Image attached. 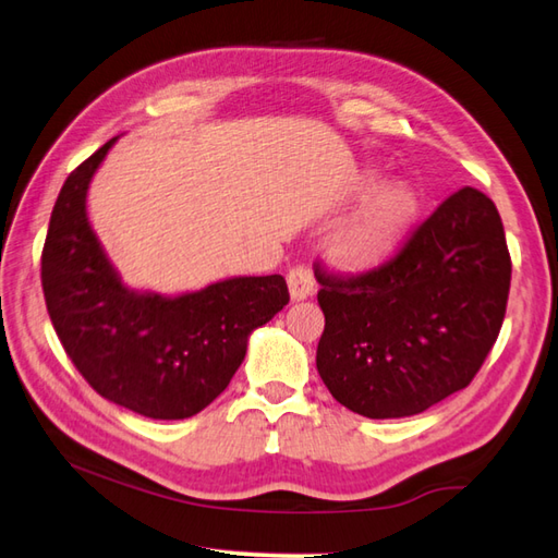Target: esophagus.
<instances>
[{
  "label": "esophagus",
  "instance_id": "34e87169",
  "mask_svg": "<svg viewBox=\"0 0 558 558\" xmlns=\"http://www.w3.org/2000/svg\"><path fill=\"white\" fill-rule=\"evenodd\" d=\"M288 288H290V298L292 302H302L306 298H312L314 294V276L312 270L306 266H294L290 272H288Z\"/></svg>",
  "mask_w": 558,
  "mask_h": 558
}]
</instances>
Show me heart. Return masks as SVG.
Listing matches in <instances>:
<instances>
[{
  "instance_id": "obj_1",
  "label": "heart",
  "mask_w": 558,
  "mask_h": 558,
  "mask_svg": "<svg viewBox=\"0 0 558 558\" xmlns=\"http://www.w3.org/2000/svg\"><path fill=\"white\" fill-rule=\"evenodd\" d=\"M362 208L333 234L328 248L342 268H369L396 252L420 216V198L402 184H386L374 172L354 184Z\"/></svg>"
}]
</instances>
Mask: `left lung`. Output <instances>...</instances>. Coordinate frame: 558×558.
<instances>
[{"instance_id":"1","label":"left lung","mask_w":558,"mask_h":558,"mask_svg":"<svg viewBox=\"0 0 558 558\" xmlns=\"http://www.w3.org/2000/svg\"><path fill=\"white\" fill-rule=\"evenodd\" d=\"M326 316L316 369L340 405L412 417L465 388L504 324L511 256L494 201L448 196L400 252L360 276L316 266Z\"/></svg>"}]
</instances>
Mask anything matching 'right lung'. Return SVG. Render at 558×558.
I'll list each match as a JSON object with an SVG mask.
<instances>
[{"mask_svg":"<svg viewBox=\"0 0 558 558\" xmlns=\"http://www.w3.org/2000/svg\"><path fill=\"white\" fill-rule=\"evenodd\" d=\"M117 138L66 177L43 248L47 314L81 376L150 420H186L240 369L248 336L290 302L282 276H242L168 298L126 288L86 213L93 174Z\"/></svg>","mask_w":558,"mask_h":558,"instance_id":"1","label":"right lung"}]
</instances>
